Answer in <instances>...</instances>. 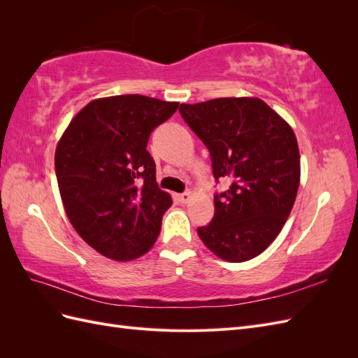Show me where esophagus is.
Segmentation results:
<instances>
[{
    "instance_id": "1",
    "label": "esophagus",
    "mask_w": 358,
    "mask_h": 358,
    "mask_svg": "<svg viewBox=\"0 0 358 358\" xmlns=\"http://www.w3.org/2000/svg\"><path fill=\"white\" fill-rule=\"evenodd\" d=\"M189 200H191V192H189V191L179 194V201H180V203H188Z\"/></svg>"
}]
</instances>
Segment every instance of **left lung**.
Masks as SVG:
<instances>
[{
	"label": "left lung",
	"mask_w": 358,
	"mask_h": 358,
	"mask_svg": "<svg viewBox=\"0 0 358 358\" xmlns=\"http://www.w3.org/2000/svg\"><path fill=\"white\" fill-rule=\"evenodd\" d=\"M179 113L208 148L216 183L203 243L225 262L262 254L282 230L300 182V155L291 127L259 99H215L180 104Z\"/></svg>",
	"instance_id": "obj_1"
}]
</instances>
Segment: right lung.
Returning a JSON list of instances; mask_svg holds the SVG:
<instances>
[{
	"label": "right lung",
	"mask_w": 358,
	"mask_h": 358,
	"mask_svg": "<svg viewBox=\"0 0 358 358\" xmlns=\"http://www.w3.org/2000/svg\"><path fill=\"white\" fill-rule=\"evenodd\" d=\"M179 103L143 95L91 101L73 117L55 152L64 209L96 252L116 262L146 254L171 197L159 189L149 136Z\"/></svg>",
	"instance_id": "right-lung-1"
}]
</instances>
